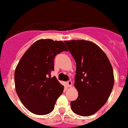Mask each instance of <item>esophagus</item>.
Returning a JSON list of instances; mask_svg holds the SVG:
<instances>
[{
    "label": "esophagus",
    "mask_w": 128,
    "mask_h": 128,
    "mask_svg": "<svg viewBox=\"0 0 128 128\" xmlns=\"http://www.w3.org/2000/svg\"><path fill=\"white\" fill-rule=\"evenodd\" d=\"M72 85V82L71 80H69V81L67 82V86L68 87H71Z\"/></svg>",
    "instance_id": "obj_1"
}]
</instances>
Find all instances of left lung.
Listing matches in <instances>:
<instances>
[{"instance_id": "1", "label": "left lung", "mask_w": 128, "mask_h": 128, "mask_svg": "<svg viewBox=\"0 0 128 128\" xmlns=\"http://www.w3.org/2000/svg\"><path fill=\"white\" fill-rule=\"evenodd\" d=\"M76 65L74 86L76 100L70 102L72 112L89 116L107 102L114 84L113 69L108 57L96 44L90 41H64Z\"/></svg>"}]
</instances>
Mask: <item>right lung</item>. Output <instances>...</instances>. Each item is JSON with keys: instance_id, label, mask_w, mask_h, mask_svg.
I'll return each instance as SVG.
<instances>
[{"instance_id": "right-lung-1", "label": "right lung", "mask_w": 128, "mask_h": 128, "mask_svg": "<svg viewBox=\"0 0 128 128\" xmlns=\"http://www.w3.org/2000/svg\"><path fill=\"white\" fill-rule=\"evenodd\" d=\"M63 51L67 48L62 41L39 40L28 48L16 66V93L24 106L33 114L52 112L63 93L64 86L56 76L51 77V72L54 70V58Z\"/></svg>"}]
</instances>
